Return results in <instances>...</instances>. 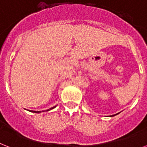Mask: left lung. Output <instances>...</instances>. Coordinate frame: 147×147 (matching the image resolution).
<instances>
[{"instance_id":"left-lung-1","label":"left lung","mask_w":147,"mask_h":147,"mask_svg":"<svg viewBox=\"0 0 147 147\" xmlns=\"http://www.w3.org/2000/svg\"><path fill=\"white\" fill-rule=\"evenodd\" d=\"M118 114H119V113H117V114H115V115H113V116H116V115H118Z\"/></svg>"}]
</instances>
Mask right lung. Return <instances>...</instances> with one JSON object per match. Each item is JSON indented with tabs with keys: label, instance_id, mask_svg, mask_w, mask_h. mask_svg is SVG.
I'll return each instance as SVG.
<instances>
[{
	"label": "right lung",
	"instance_id": "right-lung-1",
	"mask_svg": "<svg viewBox=\"0 0 147 147\" xmlns=\"http://www.w3.org/2000/svg\"><path fill=\"white\" fill-rule=\"evenodd\" d=\"M56 107V106H53V107H51V108L49 109H47L46 111H49V110H51V109H55ZM29 111V110H28ZM30 112H31V113H41V111H33V110H30Z\"/></svg>",
	"mask_w": 147,
	"mask_h": 147
}]
</instances>
